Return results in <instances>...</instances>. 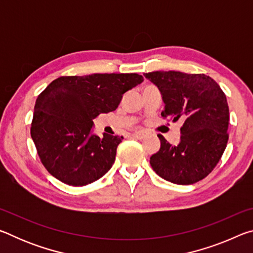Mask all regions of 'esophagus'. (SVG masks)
Instances as JSON below:
<instances>
[{"instance_id":"34e87169","label":"esophagus","mask_w":253,"mask_h":253,"mask_svg":"<svg viewBox=\"0 0 253 253\" xmlns=\"http://www.w3.org/2000/svg\"><path fill=\"white\" fill-rule=\"evenodd\" d=\"M131 136L135 137V138H137V139H143L144 137H145V132H143V131H135V132H132Z\"/></svg>"}]
</instances>
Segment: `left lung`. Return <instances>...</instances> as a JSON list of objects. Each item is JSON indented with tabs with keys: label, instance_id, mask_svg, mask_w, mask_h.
I'll list each match as a JSON object with an SVG mask.
<instances>
[{
	"label": "left lung",
	"instance_id": "8db88e82",
	"mask_svg": "<svg viewBox=\"0 0 253 253\" xmlns=\"http://www.w3.org/2000/svg\"><path fill=\"white\" fill-rule=\"evenodd\" d=\"M144 76L162 93L165 104L162 116L183 122L176 145L158 135L161 148L151 156V166L174 184L201 181L215 168L228 144L230 117L224 92L204 74L154 71Z\"/></svg>",
	"mask_w": 253,
	"mask_h": 253
}]
</instances>
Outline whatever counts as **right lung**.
<instances>
[{"label":"right lung","instance_id":"1","mask_svg":"<svg viewBox=\"0 0 253 253\" xmlns=\"http://www.w3.org/2000/svg\"><path fill=\"white\" fill-rule=\"evenodd\" d=\"M137 74L65 76L37 98L31 137L46 170L62 183L84 186L111 169L123 136L92 134L93 119L116 110L123 95L143 83Z\"/></svg>","mask_w":253,"mask_h":253}]
</instances>
